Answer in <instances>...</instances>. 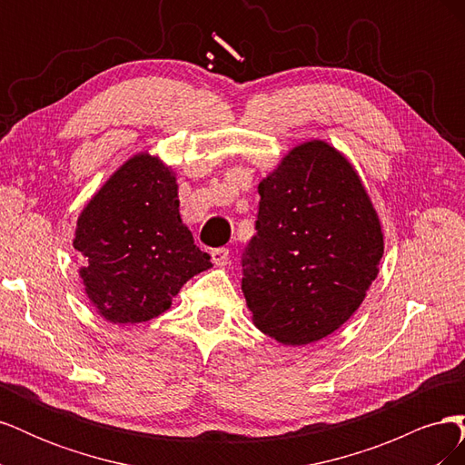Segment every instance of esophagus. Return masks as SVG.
I'll return each mask as SVG.
<instances>
[{
	"instance_id": "1",
	"label": "esophagus",
	"mask_w": 465,
	"mask_h": 465,
	"mask_svg": "<svg viewBox=\"0 0 465 465\" xmlns=\"http://www.w3.org/2000/svg\"><path fill=\"white\" fill-rule=\"evenodd\" d=\"M211 260H213L215 265H227L229 263V248L211 250Z\"/></svg>"
}]
</instances>
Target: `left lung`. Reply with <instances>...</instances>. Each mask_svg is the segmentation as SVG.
Segmentation results:
<instances>
[{
	"instance_id": "obj_1",
	"label": "left lung",
	"mask_w": 465,
	"mask_h": 465,
	"mask_svg": "<svg viewBox=\"0 0 465 465\" xmlns=\"http://www.w3.org/2000/svg\"><path fill=\"white\" fill-rule=\"evenodd\" d=\"M242 292L256 328L283 345L323 340L355 314L378 275L384 234L362 182L326 142L285 154L258 186Z\"/></svg>"
}]
</instances>
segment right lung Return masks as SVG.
I'll list each match as a JSON object with an SVG mask.
<instances>
[{
    "instance_id": "right-lung-1",
    "label": "right lung",
    "mask_w": 465,
    "mask_h": 465,
    "mask_svg": "<svg viewBox=\"0 0 465 465\" xmlns=\"http://www.w3.org/2000/svg\"><path fill=\"white\" fill-rule=\"evenodd\" d=\"M171 168L149 153L134 154L81 211L74 246L93 306L112 323L163 314L188 279L211 267L180 219Z\"/></svg>"
}]
</instances>
